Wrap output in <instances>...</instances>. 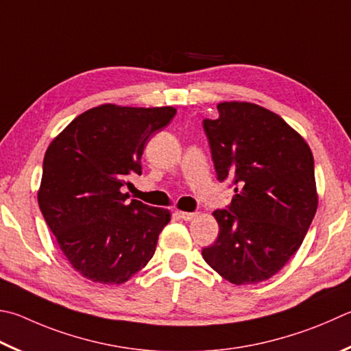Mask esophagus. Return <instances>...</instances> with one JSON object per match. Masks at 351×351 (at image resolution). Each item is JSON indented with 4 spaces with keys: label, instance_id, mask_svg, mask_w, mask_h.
<instances>
[{
    "label": "esophagus",
    "instance_id": "obj_1",
    "mask_svg": "<svg viewBox=\"0 0 351 351\" xmlns=\"http://www.w3.org/2000/svg\"><path fill=\"white\" fill-rule=\"evenodd\" d=\"M178 215H180V218L184 221H193L197 216L196 212H180Z\"/></svg>",
    "mask_w": 351,
    "mask_h": 351
}]
</instances>
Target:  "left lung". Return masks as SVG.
I'll return each instance as SVG.
<instances>
[{"mask_svg":"<svg viewBox=\"0 0 351 351\" xmlns=\"http://www.w3.org/2000/svg\"><path fill=\"white\" fill-rule=\"evenodd\" d=\"M202 119L216 178L234 197L215 210L219 234L202 258L232 284H256L301 247L317 208L315 161L301 135L276 113L250 103H221Z\"/></svg>","mask_w":351,"mask_h":351,"instance_id":"obj_1","label":"left lung"}]
</instances>
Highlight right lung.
<instances>
[{"label": "right lung", "mask_w": 351, "mask_h": 351, "mask_svg": "<svg viewBox=\"0 0 351 351\" xmlns=\"http://www.w3.org/2000/svg\"><path fill=\"white\" fill-rule=\"evenodd\" d=\"M175 113L173 107H95L44 155L41 213L69 263L93 282L123 284L154 256L169 210L129 202L121 187L127 176L143 173L147 139Z\"/></svg>", "instance_id": "1"}]
</instances>
